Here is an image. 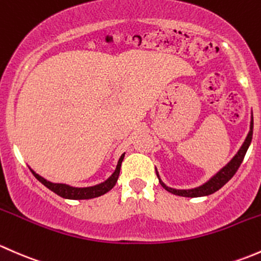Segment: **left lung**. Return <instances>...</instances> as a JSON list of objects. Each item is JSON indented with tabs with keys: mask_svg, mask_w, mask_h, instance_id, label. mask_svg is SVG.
Masks as SVG:
<instances>
[{
	"mask_svg": "<svg viewBox=\"0 0 261 261\" xmlns=\"http://www.w3.org/2000/svg\"><path fill=\"white\" fill-rule=\"evenodd\" d=\"M252 127H254V122H252V113H251L250 130H249L248 137L245 138V142L243 143L241 148L238 150V153H236L235 155H233L232 160H231L224 168H221V170L217 172L215 176H212L211 178L206 182V184L201 185V186H198V187H195V189H190V190L172 189V187L166 186V185L163 184L162 179L160 178V174H158V172L155 171L158 179H160V184L162 185L163 189L167 190L168 192L173 193V195H177V196H184V197H202V196H208V195H211V193L219 191L225 184H227V182L232 178V176L236 173V171L239 170L240 165L243 163L244 157H245V154H246V150H248L249 146H250V143H251Z\"/></svg>",
	"mask_w": 261,
	"mask_h": 261,
	"instance_id": "8db88e82",
	"label": "left lung"
}]
</instances>
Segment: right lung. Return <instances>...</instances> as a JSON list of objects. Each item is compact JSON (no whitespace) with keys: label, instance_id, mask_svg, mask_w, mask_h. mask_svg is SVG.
<instances>
[{"label":"right lung","instance_id":"right-lung-1","mask_svg":"<svg viewBox=\"0 0 261 261\" xmlns=\"http://www.w3.org/2000/svg\"><path fill=\"white\" fill-rule=\"evenodd\" d=\"M124 154L125 153H123V154L120 155L117 167H115V171L113 172L112 176L109 177L107 181L90 187H72L70 185L66 184H54V182L47 181L44 177L37 174L35 171L31 170V172L44 186H46L47 189L53 191V192H55L56 195H59L60 197L68 198V200H89V198L99 197V196L104 195V193L111 191L113 187L115 186V184H117L118 181V177H119L120 166H122V161L123 158H124Z\"/></svg>","mask_w":261,"mask_h":261}]
</instances>
